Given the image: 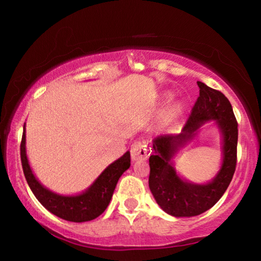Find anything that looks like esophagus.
Listing matches in <instances>:
<instances>
[{
	"instance_id": "34e87169",
	"label": "esophagus",
	"mask_w": 261,
	"mask_h": 261,
	"mask_svg": "<svg viewBox=\"0 0 261 261\" xmlns=\"http://www.w3.org/2000/svg\"><path fill=\"white\" fill-rule=\"evenodd\" d=\"M147 145L145 141H135L131 146V159L132 161L145 160L147 158Z\"/></svg>"
}]
</instances>
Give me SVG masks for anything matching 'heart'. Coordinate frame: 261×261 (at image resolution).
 <instances>
[{"label": "heart", "instance_id": "b5f03b06", "mask_svg": "<svg viewBox=\"0 0 261 261\" xmlns=\"http://www.w3.org/2000/svg\"><path fill=\"white\" fill-rule=\"evenodd\" d=\"M179 113H180V106L178 103L171 105L165 110V113H163V121L165 122L173 121L178 116Z\"/></svg>", "mask_w": 261, "mask_h": 261}]
</instances>
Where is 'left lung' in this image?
Returning a JSON list of instances; mask_svg holds the SVG:
<instances>
[{"label":"left lung","instance_id":"obj_1","mask_svg":"<svg viewBox=\"0 0 261 261\" xmlns=\"http://www.w3.org/2000/svg\"><path fill=\"white\" fill-rule=\"evenodd\" d=\"M199 96L179 135H166L153 140L149 156L148 185L158 205L176 218H190L213 207L230 184L237 162V121L229 100L220 91L197 82ZM214 119L223 134V165L212 182L194 185L180 179L171 159L178 147L195 135L207 120Z\"/></svg>","mask_w":261,"mask_h":261}]
</instances>
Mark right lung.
I'll return each instance as SVG.
<instances>
[{"label": "right lung", "instance_id": "add662e5", "mask_svg": "<svg viewBox=\"0 0 261 261\" xmlns=\"http://www.w3.org/2000/svg\"><path fill=\"white\" fill-rule=\"evenodd\" d=\"M25 125L20 143V160L30 189L40 204L59 218L71 222H86L98 218L107 208L118 179L130 167V152L109 165L85 192L77 196H61L46 189L35 178L29 165L25 148Z\"/></svg>", "mask_w": 261, "mask_h": 261}]
</instances>
